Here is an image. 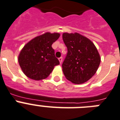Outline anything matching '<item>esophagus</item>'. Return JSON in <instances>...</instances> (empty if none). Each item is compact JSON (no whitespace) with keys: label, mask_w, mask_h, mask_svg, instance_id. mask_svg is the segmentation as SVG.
<instances>
[{"label":"esophagus","mask_w":120,"mask_h":120,"mask_svg":"<svg viewBox=\"0 0 120 120\" xmlns=\"http://www.w3.org/2000/svg\"><path fill=\"white\" fill-rule=\"evenodd\" d=\"M58 60H59L60 63H62V61H63V58H62V57H60V58H58Z\"/></svg>","instance_id":"obj_1"}]
</instances>
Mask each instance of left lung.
I'll use <instances>...</instances> for the list:
<instances>
[{
    "mask_svg": "<svg viewBox=\"0 0 120 120\" xmlns=\"http://www.w3.org/2000/svg\"><path fill=\"white\" fill-rule=\"evenodd\" d=\"M62 38L67 47V54L62 63L63 74L68 80L82 84L96 73L101 57L94 44L78 33H63Z\"/></svg>",
    "mask_w": 120,
    "mask_h": 120,
    "instance_id": "8db88e82",
    "label": "left lung"
}]
</instances>
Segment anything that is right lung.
<instances>
[{
	"label": "right lung",
	"mask_w": 120,
	"mask_h": 120,
	"mask_svg": "<svg viewBox=\"0 0 120 120\" xmlns=\"http://www.w3.org/2000/svg\"><path fill=\"white\" fill-rule=\"evenodd\" d=\"M60 37L58 33H46L25 45L18 57L23 73L34 80L45 79L53 68L60 64L52 45Z\"/></svg>",
	"instance_id": "add662e5"
}]
</instances>
